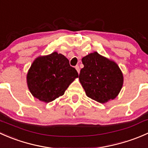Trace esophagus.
I'll use <instances>...</instances> for the list:
<instances>
[{"label":"esophagus","mask_w":148,"mask_h":148,"mask_svg":"<svg viewBox=\"0 0 148 148\" xmlns=\"http://www.w3.org/2000/svg\"><path fill=\"white\" fill-rule=\"evenodd\" d=\"M75 69H77V72L78 73H79V71H80V69H79V66L78 65H77L75 66Z\"/></svg>","instance_id":"34e87169"}]
</instances>
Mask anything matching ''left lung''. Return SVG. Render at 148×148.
I'll return each mask as SVG.
<instances>
[{
    "instance_id": "1",
    "label": "left lung",
    "mask_w": 148,
    "mask_h": 148,
    "mask_svg": "<svg viewBox=\"0 0 148 148\" xmlns=\"http://www.w3.org/2000/svg\"><path fill=\"white\" fill-rule=\"evenodd\" d=\"M84 67L79 74L80 83L86 95L99 103L117 96L123 84V76L116 63L94 52L82 59Z\"/></svg>"
}]
</instances>
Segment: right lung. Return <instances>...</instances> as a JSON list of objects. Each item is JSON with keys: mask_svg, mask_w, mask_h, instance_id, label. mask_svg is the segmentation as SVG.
<instances>
[{"mask_svg": "<svg viewBox=\"0 0 148 148\" xmlns=\"http://www.w3.org/2000/svg\"><path fill=\"white\" fill-rule=\"evenodd\" d=\"M78 73L64 55L53 52L36 59L27 74L28 89L34 97L50 102L64 94Z\"/></svg>", "mask_w": 148, "mask_h": 148, "instance_id": "1", "label": "right lung"}]
</instances>
